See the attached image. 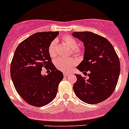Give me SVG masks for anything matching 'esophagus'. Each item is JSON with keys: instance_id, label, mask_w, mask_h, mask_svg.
<instances>
[{"instance_id": "34e87169", "label": "esophagus", "mask_w": 129, "mask_h": 129, "mask_svg": "<svg viewBox=\"0 0 129 129\" xmlns=\"http://www.w3.org/2000/svg\"><path fill=\"white\" fill-rule=\"evenodd\" d=\"M63 74V76H64L65 77H67V76H69L70 75V74L69 73V72H64Z\"/></svg>"}]
</instances>
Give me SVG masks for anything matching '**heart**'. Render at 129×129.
<instances>
[{"label":"heart","instance_id":"1","mask_svg":"<svg viewBox=\"0 0 129 129\" xmlns=\"http://www.w3.org/2000/svg\"><path fill=\"white\" fill-rule=\"evenodd\" d=\"M62 40L64 42L65 44L71 49V52L72 54L76 56H80L82 54L81 50L77 48L78 43L74 38L69 35H66L63 37ZM56 45H57V42L56 40H53L48 46V54L50 57L52 58H55L57 55ZM54 63L57 69L66 72V71H70L76 64V60L73 58H58L55 60Z\"/></svg>","mask_w":129,"mask_h":129}]
</instances>
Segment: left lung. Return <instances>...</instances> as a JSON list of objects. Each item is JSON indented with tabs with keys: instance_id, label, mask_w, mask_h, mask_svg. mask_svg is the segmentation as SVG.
Returning <instances> with one entry per match:
<instances>
[{
	"instance_id": "8db88e82",
	"label": "left lung",
	"mask_w": 129,
	"mask_h": 129,
	"mask_svg": "<svg viewBox=\"0 0 129 129\" xmlns=\"http://www.w3.org/2000/svg\"><path fill=\"white\" fill-rule=\"evenodd\" d=\"M72 35L82 41L85 47L84 59L77 69L84 74L89 72L87 79L76 74L74 91L88 104L103 102L111 96L117 84L120 71L118 55L110 42L102 36L89 31L74 32Z\"/></svg>"
}]
</instances>
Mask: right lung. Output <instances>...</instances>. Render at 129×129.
<instances>
[{
  "label": "right lung",
  "mask_w": 129,
  "mask_h": 129,
  "mask_svg": "<svg viewBox=\"0 0 129 129\" xmlns=\"http://www.w3.org/2000/svg\"><path fill=\"white\" fill-rule=\"evenodd\" d=\"M57 31L35 33L22 41L16 48L11 64V77L17 93L29 105L43 107L57 95L63 75L56 69L48 52L50 43ZM50 70L42 74V69Z\"/></svg>",
  "instance_id": "1"
}]
</instances>
